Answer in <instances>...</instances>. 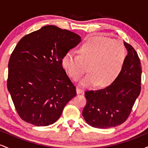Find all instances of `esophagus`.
<instances>
[{
    "label": "esophagus",
    "mask_w": 148,
    "mask_h": 148,
    "mask_svg": "<svg viewBox=\"0 0 148 148\" xmlns=\"http://www.w3.org/2000/svg\"><path fill=\"white\" fill-rule=\"evenodd\" d=\"M83 92H84V90L81 89V88H79V87L76 88V92H77V94H81Z\"/></svg>",
    "instance_id": "34e87169"
}]
</instances>
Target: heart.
I'll return each mask as SVG.
<instances>
[{"mask_svg":"<svg viewBox=\"0 0 148 148\" xmlns=\"http://www.w3.org/2000/svg\"><path fill=\"white\" fill-rule=\"evenodd\" d=\"M79 52V55L67 51L62 57V64L75 81L88 69L90 73L80 82L83 86L110 85L121 72L126 58V49L121 42L100 35L86 39Z\"/></svg>","mask_w":148,"mask_h":148,"instance_id":"obj_1","label":"heart"}]
</instances>
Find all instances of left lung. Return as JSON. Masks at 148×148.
I'll list each match as a JSON object with an SVG mask.
<instances>
[{"label":"left lung","mask_w":148,"mask_h":148,"mask_svg":"<svg viewBox=\"0 0 148 148\" xmlns=\"http://www.w3.org/2000/svg\"><path fill=\"white\" fill-rule=\"evenodd\" d=\"M128 53L123 69L110 86L85 92L87 103L83 111L84 120L99 129L121 125L130 116L141 90L140 58L132 46L124 42Z\"/></svg>","instance_id":"obj_1"}]
</instances>
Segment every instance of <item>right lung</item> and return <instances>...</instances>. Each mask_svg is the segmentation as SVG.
<instances>
[{"mask_svg": "<svg viewBox=\"0 0 148 148\" xmlns=\"http://www.w3.org/2000/svg\"><path fill=\"white\" fill-rule=\"evenodd\" d=\"M80 41L73 32L46 25L18 42L8 62L7 86L23 121L37 127L52 125L76 95L62 59Z\"/></svg>", "mask_w": 148, "mask_h": 148, "instance_id": "1", "label": "right lung"}]
</instances>
